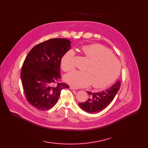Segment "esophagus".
<instances>
[{
    "label": "esophagus",
    "instance_id": "esophagus-1",
    "mask_svg": "<svg viewBox=\"0 0 148 148\" xmlns=\"http://www.w3.org/2000/svg\"><path fill=\"white\" fill-rule=\"evenodd\" d=\"M70 88L71 90H77V88H75V87H73V86H70Z\"/></svg>",
    "mask_w": 148,
    "mask_h": 148
}]
</instances>
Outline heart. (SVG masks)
<instances>
[{"label": "heart", "mask_w": 148, "mask_h": 148, "mask_svg": "<svg viewBox=\"0 0 148 148\" xmlns=\"http://www.w3.org/2000/svg\"><path fill=\"white\" fill-rule=\"evenodd\" d=\"M83 54L90 62L86 71H74L65 77V80L76 87H85L92 84L95 88L109 86L118 77L121 64L119 61L107 48L101 45H90L82 47ZM75 52L67 51L61 60V67L66 72L75 69Z\"/></svg>", "instance_id": "heart-1"}]
</instances>
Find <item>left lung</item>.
I'll use <instances>...</instances> for the list:
<instances>
[{"mask_svg": "<svg viewBox=\"0 0 148 148\" xmlns=\"http://www.w3.org/2000/svg\"><path fill=\"white\" fill-rule=\"evenodd\" d=\"M120 87V81H117L114 85L104 91L98 92L88 91L90 98L86 102L79 103V106L82 110L88 113L100 112L112 101Z\"/></svg>", "mask_w": 148, "mask_h": 148, "instance_id": "obj_1", "label": "left lung"}]
</instances>
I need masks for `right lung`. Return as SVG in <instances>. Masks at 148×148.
I'll return each instance as SVG.
<instances>
[{
  "mask_svg": "<svg viewBox=\"0 0 148 148\" xmlns=\"http://www.w3.org/2000/svg\"><path fill=\"white\" fill-rule=\"evenodd\" d=\"M66 38H51L35 46L26 57L21 70V80L28 102L35 108L46 111L57 102L61 91L69 88L60 82L61 60L70 50Z\"/></svg>",
  "mask_w": 148,
  "mask_h": 148,
  "instance_id": "1",
  "label": "right lung"
}]
</instances>
